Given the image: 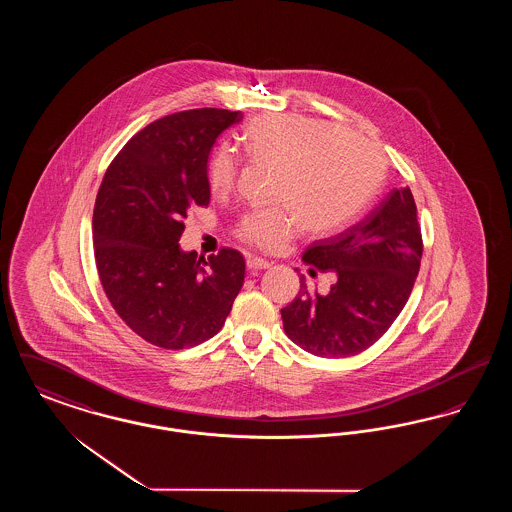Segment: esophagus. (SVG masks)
Segmentation results:
<instances>
[{"label":"esophagus","mask_w":512,"mask_h":512,"mask_svg":"<svg viewBox=\"0 0 512 512\" xmlns=\"http://www.w3.org/2000/svg\"><path fill=\"white\" fill-rule=\"evenodd\" d=\"M247 268L249 270H265V268H270V263L265 261V259H259V257H249L247 259Z\"/></svg>","instance_id":"obj_1"}]
</instances>
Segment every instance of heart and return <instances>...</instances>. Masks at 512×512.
Segmentation results:
<instances>
[{"label":"heart","instance_id":"b5f03b06","mask_svg":"<svg viewBox=\"0 0 512 512\" xmlns=\"http://www.w3.org/2000/svg\"><path fill=\"white\" fill-rule=\"evenodd\" d=\"M245 155L276 165L274 203L245 215L238 234L247 244L274 251L305 226L332 232L353 219L382 182L376 151L363 138L303 115H267L251 122L240 136ZM238 163L228 149L213 153L207 169L213 194H226Z\"/></svg>","mask_w":512,"mask_h":512}]
</instances>
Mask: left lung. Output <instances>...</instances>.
<instances>
[{
  "instance_id": "obj_1",
  "label": "left lung",
  "mask_w": 512,
  "mask_h": 512,
  "mask_svg": "<svg viewBox=\"0 0 512 512\" xmlns=\"http://www.w3.org/2000/svg\"><path fill=\"white\" fill-rule=\"evenodd\" d=\"M422 259V236L409 188H395L357 224L307 247L303 261L336 282L324 295L305 280L288 307L284 332L301 349L341 359L380 340L413 292Z\"/></svg>"
}]
</instances>
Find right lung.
<instances>
[{"mask_svg":"<svg viewBox=\"0 0 512 512\" xmlns=\"http://www.w3.org/2000/svg\"><path fill=\"white\" fill-rule=\"evenodd\" d=\"M242 111L194 109L147 124L109 165L94 207L99 280L144 340L194 347L219 334L245 276L244 255L197 259L180 247L190 207H207L209 155Z\"/></svg>","mask_w":512,"mask_h":512,"instance_id":"add662e5","label":"right lung"}]
</instances>
